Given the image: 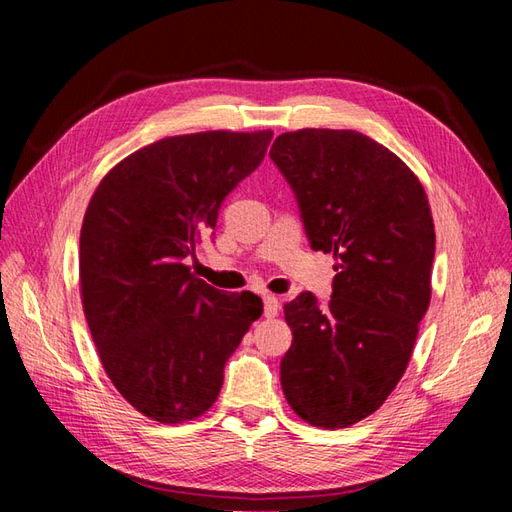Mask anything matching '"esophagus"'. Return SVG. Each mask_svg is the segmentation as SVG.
<instances>
[{
	"mask_svg": "<svg viewBox=\"0 0 512 512\" xmlns=\"http://www.w3.org/2000/svg\"><path fill=\"white\" fill-rule=\"evenodd\" d=\"M264 314L268 319H273L279 314V299L275 295H266L264 297Z\"/></svg>",
	"mask_w": 512,
	"mask_h": 512,
	"instance_id": "obj_1",
	"label": "esophagus"
}]
</instances>
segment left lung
Segmentation results:
<instances>
[{
    "label": "left lung",
    "instance_id": "left-lung-1",
    "mask_svg": "<svg viewBox=\"0 0 512 512\" xmlns=\"http://www.w3.org/2000/svg\"><path fill=\"white\" fill-rule=\"evenodd\" d=\"M297 195L310 246L336 259L332 299L284 306L288 405L312 427L345 429L405 374L431 301L436 231L427 193L394 151L354 129H299L270 149Z\"/></svg>",
    "mask_w": 512,
    "mask_h": 512
}]
</instances>
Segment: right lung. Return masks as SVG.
Returning a JSON list of instances; mask_svg holds the SVG:
<instances>
[{"instance_id": "add662e5", "label": "right lung", "mask_w": 512, "mask_h": 512, "mask_svg": "<svg viewBox=\"0 0 512 512\" xmlns=\"http://www.w3.org/2000/svg\"><path fill=\"white\" fill-rule=\"evenodd\" d=\"M270 138V129H217L156 140L107 171L85 211V319L107 378L151 420L178 424L209 411L228 356L262 317L257 295L209 286L187 259Z\"/></svg>"}]
</instances>
